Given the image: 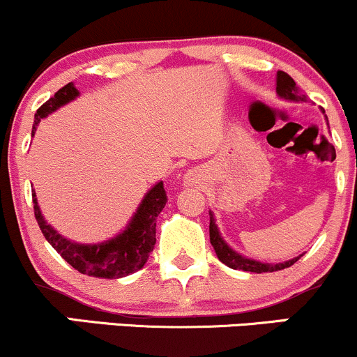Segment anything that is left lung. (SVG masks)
<instances>
[{
    "label": "left lung",
    "instance_id": "8db88e82",
    "mask_svg": "<svg viewBox=\"0 0 357 357\" xmlns=\"http://www.w3.org/2000/svg\"><path fill=\"white\" fill-rule=\"evenodd\" d=\"M276 92H278L280 98L290 99V101H305L307 96L302 94L298 89V86L295 84L294 79L287 74V72L280 70L276 74ZM211 215V224H209V238H211V244L214 248L215 255H218L219 261H222L224 265H227L232 270H243V271H253V273H270V271H278V270H285V268L291 266L294 263H297L302 255L297 256V258L290 259V261L285 263H278V265H270V263H259L255 261V259H248L244 256L238 255L236 251H232L224 239L219 234L218 226H215V219L214 214L209 212Z\"/></svg>",
    "mask_w": 357,
    "mask_h": 357
}]
</instances>
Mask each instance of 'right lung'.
<instances>
[{"label": "right lung", "instance_id": "obj_1", "mask_svg": "<svg viewBox=\"0 0 357 357\" xmlns=\"http://www.w3.org/2000/svg\"><path fill=\"white\" fill-rule=\"evenodd\" d=\"M75 96H79V92L70 82L55 92L49 101L37 109L31 133H35L40 119L45 118L47 114H50L52 111L63 106L66 102L72 101ZM31 197H33L35 219L52 248L79 273L94 276V278L111 280L123 278V276L142 270L157 243V238H155L157 236L155 234L157 218L168 200L163 183L158 182L145 195L135 218L131 219L130 226L121 234L101 244H77L62 238L57 231H54V227L45 222V219L40 214L35 192H31Z\"/></svg>", "mask_w": 357, "mask_h": 357}]
</instances>
